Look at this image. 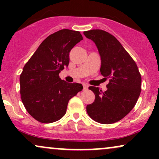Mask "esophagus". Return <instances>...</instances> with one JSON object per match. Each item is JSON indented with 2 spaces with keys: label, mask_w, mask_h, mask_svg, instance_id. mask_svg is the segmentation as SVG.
<instances>
[{
  "label": "esophagus",
  "mask_w": 159,
  "mask_h": 159,
  "mask_svg": "<svg viewBox=\"0 0 159 159\" xmlns=\"http://www.w3.org/2000/svg\"><path fill=\"white\" fill-rule=\"evenodd\" d=\"M83 87H84V90H87V89L88 88V86L85 84H83Z\"/></svg>",
  "instance_id": "obj_1"
}]
</instances>
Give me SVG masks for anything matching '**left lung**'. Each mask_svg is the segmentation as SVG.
Masks as SVG:
<instances>
[{"mask_svg":"<svg viewBox=\"0 0 159 159\" xmlns=\"http://www.w3.org/2000/svg\"><path fill=\"white\" fill-rule=\"evenodd\" d=\"M84 34L96 44L101 58L100 72L109 79L104 93L98 87H89L95 100L87 105V112L97 123H116L135 105L141 91V76L135 62L116 37L102 30H88Z\"/></svg>","mask_w":159,"mask_h":159,"instance_id":"obj_1","label":"left lung"}]
</instances>
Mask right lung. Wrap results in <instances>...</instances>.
<instances>
[{"mask_svg":"<svg viewBox=\"0 0 159 159\" xmlns=\"http://www.w3.org/2000/svg\"><path fill=\"white\" fill-rule=\"evenodd\" d=\"M83 39L79 31L63 29L51 34L25 65L20 75V93L27 112L43 123L61 119L70 98L83 89L67 83L59 73L68 67L69 52Z\"/></svg>","mask_w":159,"mask_h":159,"instance_id":"right-lung-1","label":"right lung"}]
</instances>
